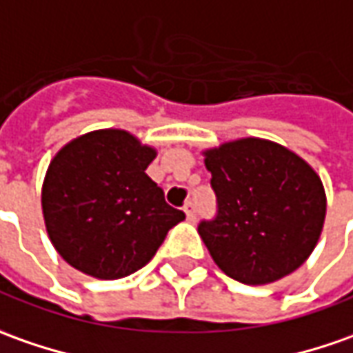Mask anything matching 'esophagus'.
I'll use <instances>...</instances> for the list:
<instances>
[{
  "label": "esophagus",
  "instance_id": "obj_1",
  "mask_svg": "<svg viewBox=\"0 0 353 353\" xmlns=\"http://www.w3.org/2000/svg\"><path fill=\"white\" fill-rule=\"evenodd\" d=\"M183 211H185V216H188V221H195V205L189 201V203H185V207H183Z\"/></svg>",
  "mask_w": 353,
  "mask_h": 353
}]
</instances>
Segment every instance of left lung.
<instances>
[{
  "label": "left lung",
  "mask_w": 353,
  "mask_h": 353,
  "mask_svg": "<svg viewBox=\"0 0 353 353\" xmlns=\"http://www.w3.org/2000/svg\"><path fill=\"white\" fill-rule=\"evenodd\" d=\"M219 214L199 236L214 263L246 285H268L309 260L326 216L314 168L274 140L246 137L203 150Z\"/></svg>",
  "instance_id": "left-lung-1"
}]
</instances>
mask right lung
Here are the masks:
<instances>
[{"label":"right lung","mask_w":353,"mask_h":353,"mask_svg":"<svg viewBox=\"0 0 353 353\" xmlns=\"http://www.w3.org/2000/svg\"><path fill=\"white\" fill-rule=\"evenodd\" d=\"M156 156L123 128L79 134L54 154L41 205L48 238L72 268L95 279L127 277L185 219L146 174Z\"/></svg>","instance_id":"obj_1"}]
</instances>
